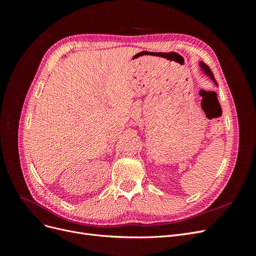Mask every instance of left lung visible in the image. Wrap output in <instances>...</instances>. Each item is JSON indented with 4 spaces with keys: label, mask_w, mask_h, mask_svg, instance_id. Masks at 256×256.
<instances>
[{
    "label": "left lung",
    "mask_w": 256,
    "mask_h": 256,
    "mask_svg": "<svg viewBox=\"0 0 256 256\" xmlns=\"http://www.w3.org/2000/svg\"><path fill=\"white\" fill-rule=\"evenodd\" d=\"M200 67H202L203 68V70L209 76H210V78L212 79V81L216 84V79H214V74H212V72H210V69H209V67L205 64V63H203V62H200Z\"/></svg>",
    "instance_id": "obj_1"
}]
</instances>
